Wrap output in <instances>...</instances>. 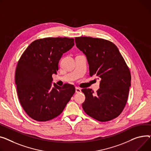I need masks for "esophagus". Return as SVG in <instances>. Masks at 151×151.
Instances as JSON below:
<instances>
[{"label": "esophagus", "mask_w": 151, "mask_h": 151, "mask_svg": "<svg viewBox=\"0 0 151 151\" xmlns=\"http://www.w3.org/2000/svg\"><path fill=\"white\" fill-rule=\"evenodd\" d=\"M75 91H76V93H80V92H81V89L79 88V87H75Z\"/></svg>", "instance_id": "1"}]
</instances>
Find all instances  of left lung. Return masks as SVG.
<instances>
[{
  "mask_svg": "<svg viewBox=\"0 0 151 151\" xmlns=\"http://www.w3.org/2000/svg\"><path fill=\"white\" fill-rule=\"evenodd\" d=\"M76 47L86 55L90 76L101 79L96 93L83 88L82 106L90 116L104 122L118 117L126 104L131 75L117 47L108 40L91 37H75Z\"/></svg>",
  "mask_w": 151,
  "mask_h": 151,
  "instance_id": "obj_1",
  "label": "left lung"
}]
</instances>
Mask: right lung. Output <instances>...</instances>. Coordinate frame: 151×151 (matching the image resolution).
I'll return each instance as SVG.
<instances>
[{"instance_id": "right-lung-1", "label": "right lung", "mask_w": 151, "mask_h": 151, "mask_svg": "<svg viewBox=\"0 0 151 151\" xmlns=\"http://www.w3.org/2000/svg\"><path fill=\"white\" fill-rule=\"evenodd\" d=\"M74 45V39L45 37L32 42L18 61L15 83L24 111L37 122H47L61 114L75 92L73 85L52 86L62 55Z\"/></svg>"}]
</instances>
